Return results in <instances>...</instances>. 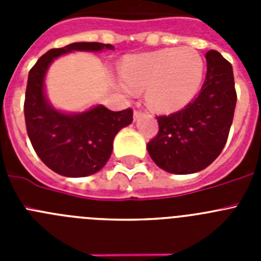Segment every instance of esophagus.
<instances>
[{"mask_svg": "<svg viewBox=\"0 0 261 261\" xmlns=\"http://www.w3.org/2000/svg\"><path fill=\"white\" fill-rule=\"evenodd\" d=\"M142 115H144V112H142L141 110H138V108H136L135 112H133V119L135 120H138V119H141Z\"/></svg>", "mask_w": 261, "mask_h": 261, "instance_id": "1", "label": "esophagus"}]
</instances>
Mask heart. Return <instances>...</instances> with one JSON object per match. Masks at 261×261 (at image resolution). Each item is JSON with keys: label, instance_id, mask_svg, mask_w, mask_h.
I'll return each instance as SVG.
<instances>
[{"label": "heart", "instance_id": "1", "mask_svg": "<svg viewBox=\"0 0 261 261\" xmlns=\"http://www.w3.org/2000/svg\"><path fill=\"white\" fill-rule=\"evenodd\" d=\"M124 93L146 89V102L159 112H172L190 102L204 74V61L192 48L132 55L121 69Z\"/></svg>", "mask_w": 261, "mask_h": 261}]
</instances>
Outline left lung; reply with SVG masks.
<instances>
[{
  "label": "left lung",
  "mask_w": 261,
  "mask_h": 261,
  "mask_svg": "<svg viewBox=\"0 0 261 261\" xmlns=\"http://www.w3.org/2000/svg\"><path fill=\"white\" fill-rule=\"evenodd\" d=\"M200 94L183 110L156 116L158 133L147 151L158 167L171 174L201 171L220 155L234 119L237 91L232 66L217 50H209Z\"/></svg>",
  "instance_id": "8db88e82"
}]
</instances>
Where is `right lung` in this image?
I'll return each mask as SVG.
<instances>
[{
	"label": "right lung",
	"instance_id": "add662e5",
	"mask_svg": "<svg viewBox=\"0 0 261 261\" xmlns=\"http://www.w3.org/2000/svg\"><path fill=\"white\" fill-rule=\"evenodd\" d=\"M103 48L114 49V45L82 41L55 48L29 73L23 108L27 135L39 158L62 176L82 177L99 171L110 159L115 136L133 121L132 108L115 112L96 106L82 114L66 115L45 99L44 75L53 60L71 50L99 52Z\"/></svg>",
	"mask_w": 261,
	"mask_h": 261
}]
</instances>
